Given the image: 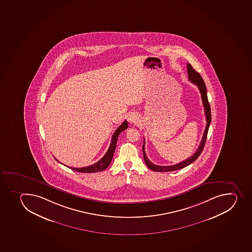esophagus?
Masks as SVG:
<instances>
[{"label": "esophagus", "instance_id": "1", "mask_svg": "<svg viewBox=\"0 0 252 252\" xmlns=\"http://www.w3.org/2000/svg\"><path fill=\"white\" fill-rule=\"evenodd\" d=\"M128 121H129V123H132V124H136L138 123V121H139V118L137 117L135 114H130L129 116V118H128Z\"/></svg>", "mask_w": 252, "mask_h": 252}]
</instances>
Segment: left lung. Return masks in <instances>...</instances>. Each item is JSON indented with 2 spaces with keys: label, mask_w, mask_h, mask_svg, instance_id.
<instances>
[{
  "label": "left lung",
  "mask_w": 252,
  "mask_h": 252,
  "mask_svg": "<svg viewBox=\"0 0 252 252\" xmlns=\"http://www.w3.org/2000/svg\"><path fill=\"white\" fill-rule=\"evenodd\" d=\"M188 76L190 82H192L193 84L196 85L198 87L200 93H201V99H202V103H203L204 110H205V115H206V126L204 131L203 136L201 139V143L197 148V151L195 152L194 154L192 156L189 157V158L186 159L185 161L177 163L175 165H155L154 163L149 161V159L147 158L146 153L144 150V146H145V142L144 141V145H143V154H144V161L147 166L150 170L154 171H158V172H166V171H173V170H180L182 168L190 165L191 163L197 160V158L200 156L201 152L203 150L204 145L206 144V137H207V133H208L209 126L211 122V107L209 103L208 98H207V91H206V84L204 82L201 75L199 74L197 71H195L194 68L192 67V65L190 63L187 64Z\"/></svg>",
  "instance_id": "1"
}]
</instances>
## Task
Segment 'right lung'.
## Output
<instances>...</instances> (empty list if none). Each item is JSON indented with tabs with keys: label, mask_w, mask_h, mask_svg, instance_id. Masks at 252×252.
Masks as SVG:
<instances>
[{
	"label": "right lung",
	"mask_w": 252,
	"mask_h": 252,
	"mask_svg": "<svg viewBox=\"0 0 252 252\" xmlns=\"http://www.w3.org/2000/svg\"><path fill=\"white\" fill-rule=\"evenodd\" d=\"M128 128V123L126 121H124V123L116 129L114 134L112 137L111 140L110 146L108 148V151L106 153L105 155L97 162L94 163L93 165H89L87 167L74 168L69 167L70 169L81 173H94L98 172V171H103L108 167V165H110L112 159H113V154L115 152L116 146H117V141H118V136L119 134Z\"/></svg>",
	"instance_id": "right-lung-1"
}]
</instances>
